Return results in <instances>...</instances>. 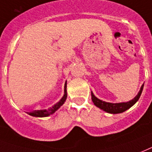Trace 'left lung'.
I'll use <instances>...</instances> for the list:
<instances>
[{
  "label": "left lung",
  "mask_w": 152,
  "mask_h": 152,
  "mask_svg": "<svg viewBox=\"0 0 152 152\" xmlns=\"http://www.w3.org/2000/svg\"><path fill=\"white\" fill-rule=\"evenodd\" d=\"M143 84L141 86L140 90L138 92L137 96L134 98L133 99L130 100L128 102H123V103H115V104H112V103H108V102L103 101L101 99H98L97 97L94 96V94L92 93V91L91 92V99L92 102L94 103V104L98 107L99 108L102 109L103 111L111 114H118V113H122V112H125L126 110L129 109L132 106H133L134 104L138 101V99H140V97L141 96V93L143 91Z\"/></svg>",
  "instance_id": "8db88e82"
}]
</instances>
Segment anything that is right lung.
<instances>
[{
  "instance_id": "right-lung-1",
  "label": "right lung",
  "mask_w": 152,
  "mask_h": 152,
  "mask_svg": "<svg viewBox=\"0 0 152 152\" xmlns=\"http://www.w3.org/2000/svg\"><path fill=\"white\" fill-rule=\"evenodd\" d=\"M66 88H67V81L64 84V94L63 97L61 98L60 101L54 104L51 108L48 110H37V111L36 110V111H33L32 112H29L28 115H32V116H35V117H46V116H48V115L53 114L56 111H57L64 104V102L67 99V89Z\"/></svg>"
}]
</instances>
